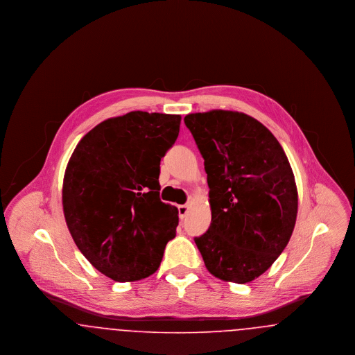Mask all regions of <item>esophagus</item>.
I'll return each instance as SVG.
<instances>
[{"mask_svg":"<svg viewBox=\"0 0 355 355\" xmlns=\"http://www.w3.org/2000/svg\"><path fill=\"white\" fill-rule=\"evenodd\" d=\"M189 213V206L187 205H181L178 206V216L181 220H184L186 217V214Z\"/></svg>","mask_w":355,"mask_h":355,"instance_id":"esophagus-1","label":"esophagus"}]
</instances>
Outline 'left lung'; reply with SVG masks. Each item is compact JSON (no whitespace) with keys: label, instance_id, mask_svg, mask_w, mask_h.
<instances>
[{"label":"left lung","instance_id":"1","mask_svg":"<svg viewBox=\"0 0 355 355\" xmlns=\"http://www.w3.org/2000/svg\"><path fill=\"white\" fill-rule=\"evenodd\" d=\"M202 154L211 223L196 236L206 269L226 282L248 284L286 248L298 191L286 154L270 130L239 112L187 114Z\"/></svg>","mask_w":355,"mask_h":355}]
</instances>
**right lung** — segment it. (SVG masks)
<instances>
[{
    "instance_id": "add662e5",
    "label": "right lung",
    "mask_w": 355,
    "mask_h": 355,
    "mask_svg": "<svg viewBox=\"0 0 355 355\" xmlns=\"http://www.w3.org/2000/svg\"><path fill=\"white\" fill-rule=\"evenodd\" d=\"M180 125L178 114L130 112L93 128L69 159V232L85 258L116 282L152 275L175 236L178 210L159 200L158 177Z\"/></svg>"
}]
</instances>
